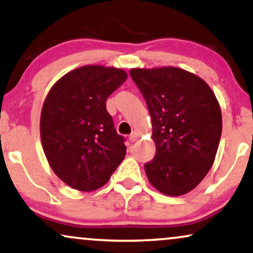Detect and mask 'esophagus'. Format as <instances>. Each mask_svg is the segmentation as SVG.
Returning <instances> with one entry per match:
<instances>
[{
  "label": "esophagus",
  "instance_id": "34e87169",
  "mask_svg": "<svg viewBox=\"0 0 253 253\" xmlns=\"http://www.w3.org/2000/svg\"><path fill=\"white\" fill-rule=\"evenodd\" d=\"M138 139H139V134H138L137 132H132L130 134V141H131V143H134V141H137Z\"/></svg>",
  "mask_w": 253,
  "mask_h": 253
}]
</instances>
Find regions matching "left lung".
<instances>
[{
  "instance_id": "1",
  "label": "left lung",
  "mask_w": 253,
  "mask_h": 253,
  "mask_svg": "<svg viewBox=\"0 0 253 253\" xmlns=\"http://www.w3.org/2000/svg\"><path fill=\"white\" fill-rule=\"evenodd\" d=\"M130 76L153 124L157 152L144 166L148 181L167 196L184 195L215 159L222 132L219 102L202 78L182 69H132Z\"/></svg>"
}]
</instances>
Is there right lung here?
<instances>
[{
    "label": "right lung",
    "instance_id": "add662e5",
    "mask_svg": "<svg viewBox=\"0 0 253 253\" xmlns=\"http://www.w3.org/2000/svg\"><path fill=\"white\" fill-rule=\"evenodd\" d=\"M126 77L122 69L86 65L63 76L48 93L41 141L51 169L71 188H101L126 157V138L116 132L106 101Z\"/></svg>",
    "mask_w": 253,
    "mask_h": 253
}]
</instances>
